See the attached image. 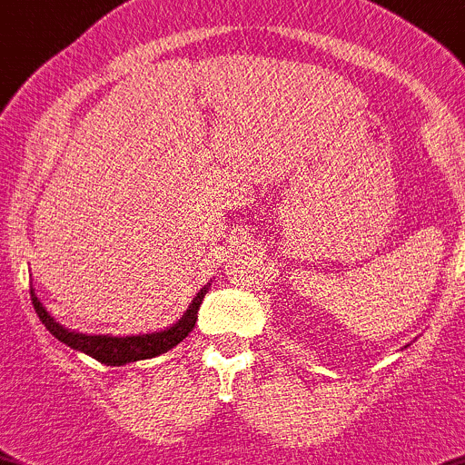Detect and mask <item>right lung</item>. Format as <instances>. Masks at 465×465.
I'll return each mask as SVG.
<instances>
[{"mask_svg": "<svg viewBox=\"0 0 465 465\" xmlns=\"http://www.w3.org/2000/svg\"><path fill=\"white\" fill-rule=\"evenodd\" d=\"M206 291H209V286H204L195 297H193V304L188 306V311L183 313V318L179 320L177 324H173L170 329H163V331L143 333V336H88V333L70 331V329L58 324L56 320L45 311V306L40 304V300L34 295V291H31V302H34V309L35 313H38L40 322H43L45 327H47V331L52 333V336H56L58 341L70 345L72 350H79V352L97 359L104 366H124V363L159 357V354L168 352L174 345H179V342L193 331V327H195L197 309H200Z\"/></svg>", "mask_w": 465, "mask_h": 465, "instance_id": "1", "label": "right lung"}]
</instances>
